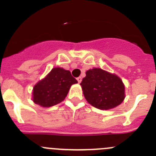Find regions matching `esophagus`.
I'll use <instances>...</instances> for the list:
<instances>
[{
  "mask_svg": "<svg viewBox=\"0 0 156 156\" xmlns=\"http://www.w3.org/2000/svg\"><path fill=\"white\" fill-rule=\"evenodd\" d=\"M81 79H82V78H81V77H78V78H77V80H78V83L81 82Z\"/></svg>",
  "mask_w": 156,
  "mask_h": 156,
  "instance_id": "esophagus-1",
  "label": "esophagus"
}]
</instances>
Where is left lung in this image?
Here are the masks:
<instances>
[{
  "instance_id": "obj_1",
  "label": "left lung",
  "mask_w": 156,
  "mask_h": 156,
  "mask_svg": "<svg viewBox=\"0 0 156 156\" xmlns=\"http://www.w3.org/2000/svg\"><path fill=\"white\" fill-rule=\"evenodd\" d=\"M80 84L87 101L100 109L116 107L125 99V86L122 80L101 69L87 71Z\"/></svg>"
}]
</instances>
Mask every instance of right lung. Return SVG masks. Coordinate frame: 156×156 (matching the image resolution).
Instances as JSON below:
<instances>
[{
  "label": "right lung",
  "mask_w": 156,
  "mask_h": 156,
  "mask_svg": "<svg viewBox=\"0 0 156 156\" xmlns=\"http://www.w3.org/2000/svg\"><path fill=\"white\" fill-rule=\"evenodd\" d=\"M78 83L71 72L55 68L33 88V101L42 107H50L61 103L68 94L69 88Z\"/></svg>",
  "instance_id": "right-lung-1"
}]
</instances>
